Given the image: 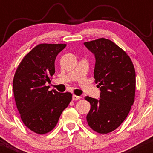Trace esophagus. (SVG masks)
<instances>
[{
    "instance_id": "esophagus-1",
    "label": "esophagus",
    "mask_w": 153,
    "mask_h": 153,
    "mask_svg": "<svg viewBox=\"0 0 153 153\" xmlns=\"http://www.w3.org/2000/svg\"><path fill=\"white\" fill-rule=\"evenodd\" d=\"M80 99H81V97H80V96H76V95H73V101H77V100H79Z\"/></svg>"
}]
</instances>
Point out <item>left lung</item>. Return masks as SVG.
<instances>
[{"mask_svg":"<svg viewBox=\"0 0 153 153\" xmlns=\"http://www.w3.org/2000/svg\"><path fill=\"white\" fill-rule=\"evenodd\" d=\"M84 45L95 54L94 78L101 90L99 100L85 97L91 103L88 124L97 133L108 134L124 122L134 103V67L125 51L109 39L100 38Z\"/></svg>","mask_w":153,"mask_h":153,"instance_id":"1","label":"left lung"}]
</instances>
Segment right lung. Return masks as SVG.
<instances>
[{
  "label": "right lung",
  "mask_w": 153,
  "mask_h": 153,
  "mask_svg": "<svg viewBox=\"0 0 153 153\" xmlns=\"http://www.w3.org/2000/svg\"><path fill=\"white\" fill-rule=\"evenodd\" d=\"M65 47V44L36 45L23 58L13 77V94L21 119L38 134L55 127L73 97L69 92L49 91L45 85L55 73L56 57Z\"/></svg>",
  "instance_id": "right-lung-1"
}]
</instances>
